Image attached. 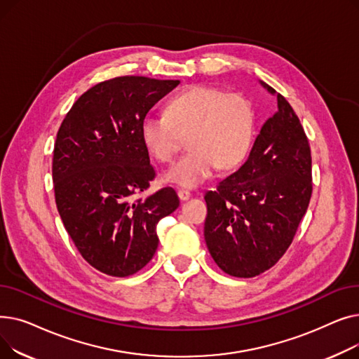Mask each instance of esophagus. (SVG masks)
<instances>
[{
  "label": "esophagus",
  "instance_id": "1",
  "mask_svg": "<svg viewBox=\"0 0 359 359\" xmlns=\"http://www.w3.org/2000/svg\"><path fill=\"white\" fill-rule=\"evenodd\" d=\"M177 195H179L180 201H187V199H189V198L192 196V194H191L189 191H184V189H180V191L177 192Z\"/></svg>",
  "mask_w": 359,
  "mask_h": 359
}]
</instances>
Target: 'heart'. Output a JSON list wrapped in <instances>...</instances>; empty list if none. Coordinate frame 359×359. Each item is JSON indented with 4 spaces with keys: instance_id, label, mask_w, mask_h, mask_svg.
Segmentation results:
<instances>
[{
    "instance_id": "obj_1",
    "label": "heart",
    "mask_w": 359,
    "mask_h": 359,
    "mask_svg": "<svg viewBox=\"0 0 359 359\" xmlns=\"http://www.w3.org/2000/svg\"><path fill=\"white\" fill-rule=\"evenodd\" d=\"M255 130L253 103L211 86L186 88L170 99L164 116L147 115L141 122L147 149L163 163L177 154L183 137L189 135V153L163 175L165 183L189 189L211 177L217 167H237L249 154Z\"/></svg>"
}]
</instances>
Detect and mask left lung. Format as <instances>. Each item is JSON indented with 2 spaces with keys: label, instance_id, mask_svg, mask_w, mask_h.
<instances>
[{
  "label": "left lung",
  "instance_id": "left-lung-1",
  "mask_svg": "<svg viewBox=\"0 0 359 359\" xmlns=\"http://www.w3.org/2000/svg\"><path fill=\"white\" fill-rule=\"evenodd\" d=\"M278 110L263 123L248 160L206 192L203 236L217 265L253 278L284 256L311 198V154L298 116L271 86Z\"/></svg>",
  "mask_w": 359,
  "mask_h": 359
}]
</instances>
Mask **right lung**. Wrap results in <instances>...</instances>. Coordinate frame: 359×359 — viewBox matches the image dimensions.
Returning a JSON list of instances; mask_svg holds the SVG:
<instances>
[{
	"mask_svg": "<svg viewBox=\"0 0 359 359\" xmlns=\"http://www.w3.org/2000/svg\"><path fill=\"white\" fill-rule=\"evenodd\" d=\"M179 80L118 77L87 90L56 135L52 177L58 212L93 268L125 278L153 259L157 224L180 203L172 187L135 199L154 180L141 122Z\"/></svg>",
	"mask_w": 359,
	"mask_h": 359,
	"instance_id": "right-lung-1",
	"label": "right lung"
}]
</instances>
